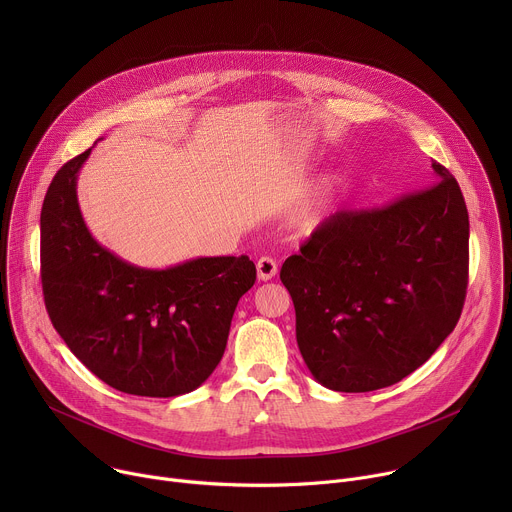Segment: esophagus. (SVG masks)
I'll return each instance as SVG.
<instances>
[{"label":"esophagus","instance_id":"obj_1","mask_svg":"<svg viewBox=\"0 0 512 512\" xmlns=\"http://www.w3.org/2000/svg\"><path fill=\"white\" fill-rule=\"evenodd\" d=\"M277 275V263L271 257H261L257 261V277L261 281H269Z\"/></svg>","mask_w":512,"mask_h":512}]
</instances>
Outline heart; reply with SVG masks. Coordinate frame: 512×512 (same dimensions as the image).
Wrapping results in <instances>:
<instances>
[{
    "label": "heart",
    "mask_w": 512,
    "mask_h": 512,
    "mask_svg": "<svg viewBox=\"0 0 512 512\" xmlns=\"http://www.w3.org/2000/svg\"><path fill=\"white\" fill-rule=\"evenodd\" d=\"M328 192L330 190H322V192H316V194H310V196H304L302 200H298L287 212V223L300 233H310V231L318 229L324 223V218L330 208Z\"/></svg>",
    "instance_id": "1"
}]
</instances>
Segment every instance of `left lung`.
<instances>
[{"label": "left lung", "instance_id": "left-lung-1", "mask_svg": "<svg viewBox=\"0 0 512 512\" xmlns=\"http://www.w3.org/2000/svg\"><path fill=\"white\" fill-rule=\"evenodd\" d=\"M364 210H340L281 265L296 338L312 377L332 391L399 383L456 328L468 287L470 223L456 178Z\"/></svg>", "mask_w": 512, "mask_h": 512}]
</instances>
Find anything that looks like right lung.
I'll list each match as a JSON object with an SVG mask.
<instances>
[{"label": "right lung", "instance_id": "add662e5", "mask_svg": "<svg viewBox=\"0 0 512 512\" xmlns=\"http://www.w3.org/2000/svg\"><path fill=\"white\" fill-rule=\"evenodd\" d=\"M91 150L52 178L40 214V273L52 326L109 387L178 397L221 362L231 320L257 269L247 257H198L166 269L119 259L89 233L77 176Z\"/></svg>", "mask_w": 512, "mask_h": 512}]
</instances>
